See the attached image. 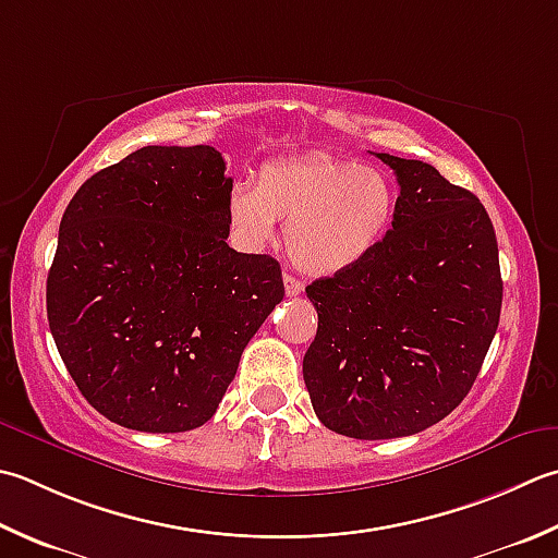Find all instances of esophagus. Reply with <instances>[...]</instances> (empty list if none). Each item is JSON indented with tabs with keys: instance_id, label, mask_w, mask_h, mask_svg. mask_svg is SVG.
<instances>
[{
	"instance_id": "34e87169",
	"label": "esophagus",
	"mask_w": 558,
	"mask_h": 558,
	"mask_svg": "<svg viewBox=\"0 0 558 558\" xmlns=\"http://www.w3.org/2000/svg\"><path fill=\"white\" fill-rule=\"evenodd\" d=\"M282 282H286V294H288V298H298V294H302V290H304L302 282L298 278H292L290 272H286V276H282Z\"/></svg>"
}]
</instances>
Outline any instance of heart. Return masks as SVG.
<instances>
[{
  "instance_id": "b5f03b06",
  "label": "heart",
  "mask_w": 558,
  "mask_h": 558,
  "mask_svg": "<svg viewBox=\"0 0 558 558\" xmlns=\"http://www.w3.org/2000/svg\"><path fill=\"white\" fill-rule=\"evenodd\" d=\"M399 193L387 171L353 159L307 155L268 161L256 185L229 191L227 220L239 244L264 251L288 225V254L310 276L363 264L397 220Z\"/></svg>"
}]
</instances>
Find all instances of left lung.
I'll return each instance as SVG.
<instances>
[{
	"label": "left lung",
	"instance_id": "left-lung-1",
	"mask_svg": "<svg viewBox=\"0 0 558 558\" xmlns=\"http://www.w3.org/2000/svg\"><path fill=\"white\" fill-rule=\"evenodd\" d=\"M397 220L363 264L319 278L302 375L326 428L357 440L421 433L460 407L494 341L504 280L486 207L418 159L377 155Z\"/></svg>",
	"mask_w": 558,
	"mask_h": 558
}]
</instances>
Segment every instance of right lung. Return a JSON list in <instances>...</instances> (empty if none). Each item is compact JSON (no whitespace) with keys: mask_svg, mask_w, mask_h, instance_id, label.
I'll return each instance as SVG.
<instances>
[{"mask_svg":"<svg viewBox=\"0 0 558 558\" xmlns=\"http://www.w3.org/2000/svg\"><path fill=\"white\" fill-rule=\"evenodd\" d=\"M210 145L142 147L82 183L48 272V322L84 399L123 428L213 418L280 304V264L229 248L232 179Z\"/></svg>","mask_w":558,"mask_h":558,"instance_id":"obj_1","label":"right lung"}]
</instances>
